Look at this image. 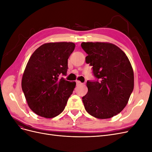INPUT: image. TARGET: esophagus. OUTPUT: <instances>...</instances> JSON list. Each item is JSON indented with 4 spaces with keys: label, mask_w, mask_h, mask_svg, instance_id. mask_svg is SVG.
<instances>
[{
    "label": "esophagus",
    "mask_w": 152,
    "mask_h": 152,
    "mask_svg": "<svg viewBox=\"0 0 152 152\" xmlns=\"http://www.w3.org/2000/svg\"><path fill=\"white\" fill-rule=\"evenodd\" d=\"M76 83H77V86H80V85H82V83H81V82L80 81H76Z\"/></svg>",
    "instance_id": "34e87169"
}]
</instances>
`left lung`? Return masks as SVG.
Masks as SVG:
<instances>
[{
	"label": "left lung",
	"instance_id": "obj_1",
	"mask_svg": "<svg viewBox=\"0 0 152 152\" xmlns=\"http://www.w3.org/2000/svg\"><path fill=\"white\" fill-rule=\"evenodd\" d=\"M88 54L86 61L93 66L96 81H87V93L82 97L91 115L105 119L116 115L126 107L134 89V72L126 54L108 42H82Z\"/></svg>",
	"mask_w": 152,
	"mask_h": 152
}]
</instances>
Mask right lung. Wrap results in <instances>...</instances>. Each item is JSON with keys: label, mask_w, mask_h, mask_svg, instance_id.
Returning a JSON list of instances; mask_svg holds the SVG:
<instances>
[{"label": "right lung", "mask_w": 152, "mask_h": 152, "mask_svg": "<svg viewBox=\"0 0 152 152\" xmlns=\"http://www.w3.org/2000/svg\"><path fill=\"white\" fill-rule=\"evenodd\" d=\"M75 47L73 42L45 43L37 49L27 63L21 87L28 107L45 118L60 114L75 87V82L65 80L68 59Z\"/></svg>", "instance_id": "obj_1"}]
</instances>
